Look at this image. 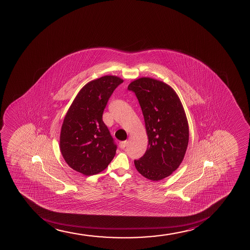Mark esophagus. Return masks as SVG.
Listing matches in <instances>:
<instances>
[{
  "mask_svg": "<svg viewBox=\"0 0 250 250\" xmlns=\"http://www.w3.org/2000/svg\"><path fill=\"white\" fill-rule=\"evenodd\" d=\"M127 145V141H121V142H120V148L121 149H124L125 146H126Z\"/></svg>",
  "mask_w": 250,
  "mask_h": 250,
  "instance_id": "obj_1",
  "label": "esophagus"
}]
</instances>
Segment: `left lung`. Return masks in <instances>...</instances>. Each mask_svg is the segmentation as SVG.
Here are the masks:
<instances>
[{"instance_id":"obj_1","label":"left lung","mask_w":250,"mask_h":250,"mask_svg":"<svg viewBox=\"0 0 250 250\" xmlns=\"http://www.w3.org/2000/svg\"><path fill=\"white\" fill-rule=\"evenodd\" d=\"M128 90L137 97L149 139L146 153L135 160V168L148 180H162L179 168L188 147L185 109L171 87L155 79H137Z\"/></svg>"}]
</instances>
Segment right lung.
<instances>
[{
    "label": "right lung",
    "mask_w": 250,
    "mask_h": 250,
    "mask_svg": "<svg viewBox=\"0 0 250 250\" xmlns=\"http://www.w3.org/2000/svg\"><path fill=\"white\" fill-rule=\"evenodd\" d=\"M123 80L104 76L87 83L68 109L62 124L60 149L70 168L90 176L107 168L117 146L102 120L113 91Z\"/></svg>",
    "instance_id": "1"
}]
</instances>
